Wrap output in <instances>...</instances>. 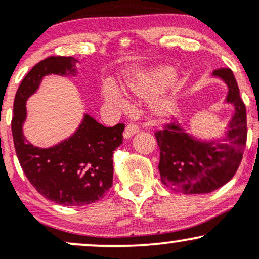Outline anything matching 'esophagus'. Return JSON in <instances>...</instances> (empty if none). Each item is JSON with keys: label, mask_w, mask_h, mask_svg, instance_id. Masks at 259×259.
<instances>
[{"label": "esophagus", "mask_w": 259, "mask_h": 259, "mask_svg": "<svg viewBox=\"0 0 259 259\" xmlns=\"http://www.w3.org/2000/svg\"><path fill=\"white\" fill-rule=\"evenodd\" d=\"M139 126L136 125V124L134 123H129L125 127V130H124V138L125 139H129L132 138L133 135H135L136 133H139Z\"/></svg>", "instance_id": "1"}]
</instances>
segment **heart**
Returning <instances> with one entry per match:
<instances>
[{
	"label": "heart",
	"instance_id": "1",
	"mask_svg": "<svg viewBox=\"0 0 259 259\" xmlns=\"http://www.w3.org/2000/svg\"><path fill=\"white\" fill-rule=\"evenodd\" d=\"M171 75H173V70L170 68H153V69L138 73L127 78L121 84V89L127 96L147 99L167 84ZM102 99L106 105L117 109H124L126 107V102L123 96L118 92L117 89L111 85H106L103 88ZM175 107H177V91H175V86L171 85L169 90L163 92L158 99L154 101L152 112L159 118H168L174 113Z\"/></svg>",
	"mask_w": 259,
	"mask_h": 259
}]
</instances>
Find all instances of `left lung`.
Returning <instances> with one entry per match:
<instances>
[{
  "mask_svg": "<svg viewBox=\"0 0 259 259\" xmlns=\"http://www.w3.org/2000/svg\"><path fill=\"white\" fill-rule=\"evenodd\" d=\"M213 76L227 84L225 102L235 107L225 139L200 141L178 123L165 124L163 130L154 133L160 151V180L183 194H208L225 185L236 173L246 147V107L236 79L229 68L215 69Z\"/></svg>",
  "mask_w": 259,
  "mask_h": 259,
  "instance_id": "left-lung-1",
  "label": "left lung"
}]
</instances>
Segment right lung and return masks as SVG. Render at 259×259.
Returning a JSON list of instances; mask_svg holds the SVG:
<instances>
[{
    "instance_id": "1",
    "label": "right lung",
    "mask_w": 259,
    "mask_h": 259,
    "mask_svg": "<svg viewBox=\"0 0 259 259\" xmlns=\"http://www.w3.org/2000/svg\"><path fill=\"white\" fill-rule=\"evenodd\" d=\"M76 59L52 56L38 62L18 88L13 105L12 135L18 160L36 191L62 206H85L105 197L113 184V153L123 142L125 125L107 127L89 114L69 139L40 148L24 138L26 100L50 74L75 75Z\"/></svg>"
}]
</instances>
